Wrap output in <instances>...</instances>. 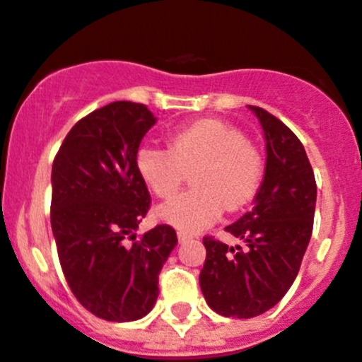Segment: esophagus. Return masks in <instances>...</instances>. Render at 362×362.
<instances>
[{"mask_svg": "<svg viewBox=\"0 0 362 362\" xmlns=\"http://www.w3.org/2000/svg\"><path fill=\"white\" fill-rule=\"evenodd\" d=\"M190 239H192L190 233L181 232V230H179V232H177V241H179V243H187V241H190Z\"/></svg>", "mask_w": 362, "mask_h": 362, "instance_id": "esophagus-1", "label": "esophagus"}]
</instances>
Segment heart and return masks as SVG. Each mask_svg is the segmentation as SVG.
<instances>
[{
	"instance_id": "obj_1",
	"label": "heart",
	"mask_w": 362,
	"mask_h": 362,
	"mask_svg": "<svg viewBox=\"0 0 362 362\" xmlns=\"http://www.w3.org/2000/svg\"><path fill=\"white\" fill-rule=\"evenodd\" d=\"M136 170L152 194L174 196L185 175L194 172V190L156 210L158 219L181 232H201L223 210H239L257 194L264 174L263 156L245 134L219 119H199L170 136L168 148L143 143Z\"/></svg>"
}]
</instances>
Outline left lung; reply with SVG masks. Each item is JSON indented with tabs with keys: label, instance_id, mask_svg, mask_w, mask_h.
<instances>
[{
	"label": "left lung",
	"instance_id": "8db88e82",
	"mask_svg": "<svg viewBox=\"0 0 362 362\" xmlns=\"http://www.w3.org/2000/svg\"><path fill=\"white\" fill-rule=\"evenodd\" d=\"M267 141V166L254 209L226 226L246 243L228 246L204 238L199 274L206 305L225 317L250 319L276 306L299 274L313 228L317 187L296 134L267 110L248 105Z\"/></svg>",
	"mask_w": 362,
	"mask_h": 362
}]
</instances>
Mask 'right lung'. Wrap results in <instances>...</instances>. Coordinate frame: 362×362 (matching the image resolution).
<instances>
[{
  "instance_id": "right-lung-1",
  "label": "right lung",
  "mask_w": 362,
  "mask_h": 362,
  "mask_svg": "<svg viewBox=\"0 0 362 362\" xmlns=\"http://www.w3.org/2000/svg\"><path fill=\"white\" fill-rule=\"evenodd\" d=\"M156 121L145 105L114 101L74 124L54 159L50 223L59 263L76 299L105 321L145 317L177 245L168 225L137 241L134 233L150 206L136 152Z\"/></svg>"
}]
</instances>
